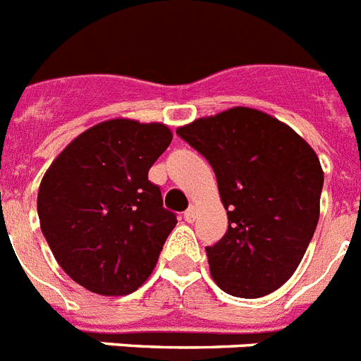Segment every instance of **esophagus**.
<instances>
[{
	"label": "esophagus",
	"mask_w": 361,
	"mask_h": 361,
	"mask_svg": "<svg viewBox=\"0 0 361 361\" xmlns=\"http://www.w3.org/2000/svg\"><path fill=\"white\" fill-rule=\"evenodd\" d=\"M183 219H185L187 222H195V219H196V207L190 206L189 209H187L185 213H183Z\"/></svg>",
	"instance_id": "1"
}]
</instances>
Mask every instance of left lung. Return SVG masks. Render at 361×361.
<instances>
[{
  "mask_svg": "<svg viewBox=\"0 0 361 361\" xmlns=\"http://www.w3.org/2000/svg\"><path fill=\"white\" fill-rule=\"evenodd\" d=\"M213 166L228 231L206 247L209 271L228 295L276 291L302 262L319 222L324 174L291 128L250 107H231L176 130Z\"/></svg>",
  "mask_w": 361,
  "mask_h": 361,
  "instance_id": "8db88e82",
  "label": "left lung"
}]
</instances>
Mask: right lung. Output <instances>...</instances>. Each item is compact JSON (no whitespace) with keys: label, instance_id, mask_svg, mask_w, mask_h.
I'll list each match as a JSON object with an SVG mask.
<instances>
[{"label":"right lung","instance_id":"obj_1","mask_svg":"<svg viewBox=\"0 0 361 361\" xmlns=\"http://www.w3.org/2000/svg\"><path fill=\"white\" fill-rule=\"evenodd\" d=\"M171 142L159 122L105 120L78 135L44 174L40 228L61 269L85 289L122 297L154 271L178 221L148 171Z\"/></svg>","mask_w":361,"mask_h":361}]
</instances>
